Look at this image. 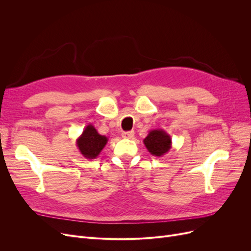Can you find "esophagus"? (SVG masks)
Instances as JSON below:
<instances>
[{
	"label": "esophagus",
	"instance_id": "esophagus-1",
	"mask_svg": "<svg viewBox=\"0 0 251 251\" xmlns=\"http://www.w3.org/2000/svg\"><path fill=\"white\" fill-rule=\"evenodd\" d=\"M121 136H123V138H125V139H132L134 137V132L133 131L124 132L123 134H121Z\"/></svg>",
	"mask_w": 251,
	"mask_h": 251
}]
</instances>
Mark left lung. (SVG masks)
Returning <instances> with one entry per match:
<instances>
[{
	"label": "left lung",
	"instance_id": "1",
	"mask_svg": "<svg viewBox=\"0 0 251 251\" xmlns=\"http://www.w3.org/2000/svg\"><path fill=\"white\" fill-rule=\"evenodd\" d=\"M143 143L150 154L156 157H161L169 153L172 148V138L162 128L157 130H151L146 138L143 139Z\"/></svg>",
	"mask_w": 251,
	"mask_h": 251
}]
</instances>
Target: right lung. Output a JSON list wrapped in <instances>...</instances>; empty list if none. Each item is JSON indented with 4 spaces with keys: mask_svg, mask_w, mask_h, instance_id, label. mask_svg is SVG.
I'll list each match as a JSON object with an SVG mask.
<instances>
[{
    "mask_svg": "<svg viewBox=\"0 0 251 251\" xmlns=\"http://www.w3.org/2000/svg\"><path fill=\"white\" fill-rule=\"evenodd\" d=\"M108 137L97 132L93 125H88L82 134L76 139L80 154L87 159H95L108 143Z\"/></svg>",
    "mask_w": 251,
    "mask_h": 251,
    "instance_id": "1",
    "label": "right lung"
}]
</instances>
